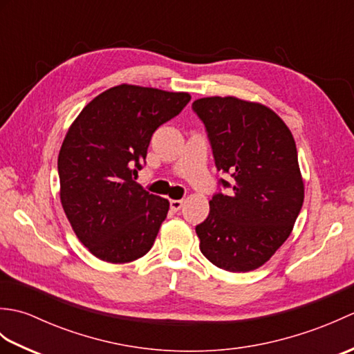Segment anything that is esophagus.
Listing matches in <instances>:
<instances>
[{"label":"esophagus","instance_id":"1","mask_svg":"<svg viewBox=\"0 0 354 354\" xmlns=\"http://www.w3.org/2000/svg\"><path fill=\"white\" fill-rule=\"evenodd\" d=\"M183 205H184V201L183 199H171L170 201V209L173 213H178L179 209L183 208Z\"/></svg>","mask_w":354,"mask_h":354}]
</instances>
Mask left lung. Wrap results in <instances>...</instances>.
<instances>
[{
	"instance_id": "8db88e82",
	"label": "left lung",
	"mask_w": 354,
	"mask_h": 354,
	"mask_svg": "<svg viewBox=\"0 0 354 354\" xmlns=\"http://www.w3.org/2000/svg\"><path fill=\"white\" fill-rule=\"evenodd\" d=\"M192 109L204 123L217 171L232 178L217 181L209 214L196 225L201 252L230 272L257 269L286 242L301 212L295 141L283 120L259 103L205 97Z\"/></svg>"
}]
</instances>
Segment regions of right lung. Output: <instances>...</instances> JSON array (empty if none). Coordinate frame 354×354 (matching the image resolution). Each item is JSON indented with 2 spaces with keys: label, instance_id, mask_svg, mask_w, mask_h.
Wrapping results in <instances>:
<instances>
[{
  "label": "right lung",
  "instance_id": "1",
  "mask_svg": "<svg viewBox=\"0 0 354 354\" xmlns=\"http://www.w3.org/2000/svg\"><path fill=\"white\" fill-rule=\"evenodd\" d=\"M190 95L120 85L89 102L57 158L61 202L79 240L97 259L133 261L150 251L169 201L135 183L149 142Z\"/></svg>",
  "mask_w": 354,
  "mask_h": 354
}]
</instances>
